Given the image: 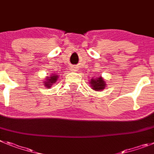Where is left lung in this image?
Wrapping results in <instances>:
<instances>
[{
	"label": "left lung",
	"instance_id": "left-lung-1",
	"mask_svg": "<svg viewBox=\"0 0 154 154\" xmlns=\"http://www.w3.org/2000/svg\"><path fill=\"white\" fill-rule=\"evenodd\" d=\"M91 85L94 91H101L105 88V83L102 77H96L91 79Z\"/></svg>",
	"mask_w": 154,
	"mask_h": 154
}]
</instances>
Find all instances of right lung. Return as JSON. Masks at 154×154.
I'll use <instances>...</instances> for the list:
<instances>
[{
  "mask_svg": "<svg viewBox=\"0 0 154 154\" xmlns=\"http://www.w3.org/2000/svg\"><path fill=\"white\" fill-rule=\"evenodd\" d=\"M58 79V76L57 75H53L50 77H47V81H45V86H46L47 88H51V86L53 85V84L56 83L57 80Z\"/></svg>",
  "mask_w": 154,
  "mask_h": 154,
  "instance_id": "obj_1",
  "label": "right lung"
}]
</instances>
